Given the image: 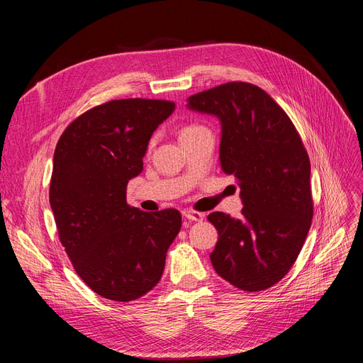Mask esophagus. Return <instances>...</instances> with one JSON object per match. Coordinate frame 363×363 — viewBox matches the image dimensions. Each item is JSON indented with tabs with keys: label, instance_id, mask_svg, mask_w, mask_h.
I'll list each match as a JSON object with an SVG mask.
<instances>
[{
	"label": "esophagus",
	"instance_id": "esophagus-1",
	"mask_svg": "<svg viewBox=\"0 0 363 363\" xmlns=\"http://www.w3.org/2000/svg\"><path fill=\"white\" fill-rule=\"evenodd\" d=\"M183 216L186 219H189V221H203L204 219V213L192 211V208H186V211H183Z\"/></svg>",
	"mask_w": 363,
	"mask_h": 363
}]
</instances>
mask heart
Wrapping results in <instances>:
<instances>
[{
    "label": "heart",
    "mask_w": 363,
    "mask_h": 363,
    "mask_svg": "<svg viewBox=\"0 0 363 363\" xmlns=\"http://www.w3.org/2000/svg\"><path fill=\"white\" fill-rule=\"evenodd\" d=\"M200 128H203V127H200V125H196V124H191V125H184V127H182V130H180V138H184V136H189V135L195 133V131H196V130H200Z\"/></svg>",
    "instance_id": "obj_1"
}]
</instances>
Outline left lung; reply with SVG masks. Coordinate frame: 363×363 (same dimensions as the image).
<instances>
[{
    "instance_id": "8db88e82",
    "label": "left lung",
    "mask_w": 363,
    "mask_h": 363,
    "mask_svg": "<svg viewBox=\"0 0 363 363\" xmlns=\"http://www.w3.org/2000/svg\"><path fill=\"white\" fill-rule=\"evenodd\" d=\"M191 111L221 121L219 160L235 175L242 216H207L218 230L212 265L233 286L256 292L280 281L312 224L311 160L286 112L260 87L219 84L188 98Z\"/></svg>"
}]
</instances>
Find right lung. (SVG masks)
<instances>
[{
	"label": "right lung",
	"instance_id": "right-lung-1",
	"mask_svg": "<svg viewBox=\"0 0 363 363\" xmlns=\"http://www.w3.org/2000/svg\"><path fill=\"white\" fill-rule=\"evenodd\" d=\"M174 108L145 98L95 106L65 128L54 151L50 204L59 239L75 272L103 298L133 301L155 288L180 232L175 208L148 213L125 200L151 135Z\"/></svg>",
	"mask_w": 363,
	"mask_h": 363
}]
</instances>
